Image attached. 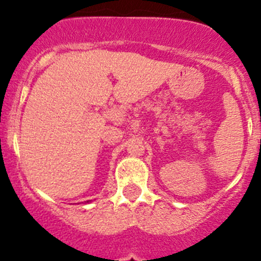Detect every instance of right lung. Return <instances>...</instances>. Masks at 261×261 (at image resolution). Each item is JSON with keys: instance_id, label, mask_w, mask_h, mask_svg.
<instances>
[{"instance_id": "obj_1", "label": "right lung", "mask_w": 261, "mask_h": 261, "mask_svg": "<svg viewBox=\"0 0 261 261\" xmlns=\"http://www.w3.org/2000/svg\"><path fill=\"white\" fill-rule=\"evenodd\" d=\"M87 202H88V201H87Z\"/></svg>"}]
</instances>
